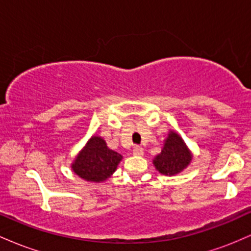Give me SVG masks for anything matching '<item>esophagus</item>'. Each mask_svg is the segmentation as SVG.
<instances>
[{"label":"esophagus","mask_w":251,"mask_h":251,"mask_svg":"<svg viewBox=\"0 0 251 251\" xmlns=\"http://www.w3.org/2000/svg\"><path fill=\"white\" fill-rule=\"evenodd\" d=\"M133 154L134 155H143L144 154V150L140 146H135L133 149Z\"/></svg>","instance_id":"1"}]
</instances>
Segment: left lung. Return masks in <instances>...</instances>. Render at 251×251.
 <instances>
[{
	"label": "left lung",
	"mask_w": 251,
	"mask_h": 251,
	"mask_svg": "<svg viewBox=\"0 0 251 251\" xmlns=\"http://www.w3.org/2000/svg\"><path fill=\"white\" fill-rule=\"evenodd\" d=\"M191 160V152L180 135L174 131H170L162 152L154 157L153 165L155 170L162 175L174 176L188 168Z\"/></svg>",
	"instance_id": "8db88e82"
}]
</instances>
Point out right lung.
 Listing matches in <instances>:
<instances>
[{"mask_svg":"<svg viewBox=\"0 0 251 251\" xmlns=\"http://www.w3.org/2000/svg\"><path fill=\"white\" fill-rule=\"evenodd\" d=\"M123 155L107 148L101 137L93 135L72 164V170L80 178L100 183L113 175Z\"/></svg>","mask_w":251,"mask_h":251,"instance_id":"obj_1","label":"right lung"}]
</instances>
